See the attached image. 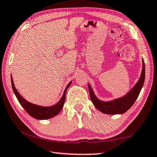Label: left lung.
Returning <instances> with one entry per match:
<instances>
[{
	"mask_svg": "<svg viewBox=\"0 0 157 157\" xmlns=\"http://www.w3.org/2000/svg\"><path fill=\"white\" fill-rule=\"evenodd\" d=\"M142 62L143 69L141 76H140L138 82L130 90V91L125 96H123V97L118 98L109 101H103L99 100L96 97L90 85L88 84L90 98H91L92 102L93 105L95 106V108L98 109L100 112L107 114H121L127 112L135 102L143 86H144L145 72L144 59H142Z\"/></svg>",
	"mask_w": 157,
	"mask_h": 157,
	"instance_id": "left-lung-1",
	"label": "left lung"
}]
</instances>
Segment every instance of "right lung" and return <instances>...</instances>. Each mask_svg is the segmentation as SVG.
<instances>
[{
	"mask_svg": "<svg viewBox=\"0 0 157 157\" xmlns=\"http://www.w3.org/2000/svg\"><path fill=\"white\" fill-rule=\"evenodd\" d=\"M11 82H12V86L13 93H14L16 98H17L18 101H19L22 107L25 109V111L28 113L30 116L38 120H46L51 119V118L56 116L57 114H59V112L61 111L62 108H63V105H64L65 101V94L66 91L69 87L70 86L71 82L70 81V83L66 87L65 89V91L63 92V94L61 98L56 104H55L54 105L49 106V107H44L36 105V104H33L32 103L29 102V101H26L25 98L21 97V95L19 94L17 90L16 89L13 84L12 76H11Z\"/></svg>",
	"mask_w": 157,
	"mask_h": 157,
	"instance_id": "obj_1",
	"label": "right lung"
}]
</instances>
